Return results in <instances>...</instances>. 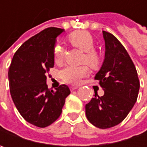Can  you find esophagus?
I'll use <instances>...</instances> for the list:
<instances>
[{"label":"esophagus","mask_w":147,"mask_h":147,"mask_svg":"<svg viewBox=\"0 0 147 147\" xmlns=\"http://www.w3.org/2000/svg\"><path fill=\"white\" fill-rule=\"evenodd\" d=\"M78 88V87H70V90L71 91H74V90H76Z\"/></svg>","instance_id":"obj_1"}]
</instances>
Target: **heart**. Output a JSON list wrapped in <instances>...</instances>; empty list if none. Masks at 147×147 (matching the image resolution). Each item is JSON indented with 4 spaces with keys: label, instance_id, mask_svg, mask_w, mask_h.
I'll use <instances>...</instances> for the list:
<instances>
[{
    "label": "heart",
    "instance_id": "1",
    "mask_svg": "<svg viewBox=\"0 0 147 147\" xmlns=\"http://www.w3.org/2000/svg\"><path fill=\"white\" fill-rule=\"evenodd\" d=\"M72 46L84 51L82 62L86 63L91 68H96L100 64V56L94 51L95 43L92 36L87 31H76L70 33L68 37ZM65 58V49L62 46L57 45L54 49V59L55 63H60ZM88 73L86 65L68 66L60 72L62 79L67 83L77 85L80 83L81 79L87 76Z\"/></svg>",
    "mask_w": 147,
    "mask_h": 147
}]
</instances>
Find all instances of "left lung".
I'll use <instances>...</instances> for the list:
<instances>
[{"instance_id": "8db88e82", "label": "left lung", "mask_w": 147, "mask_h": 147, "mask_svg": "<svg viewBox=\"0 0 147 147\" xmlns=\"http://www.w3.org/2000/svg\"><path fill=\"white\" fill-rule=\"evenodd\" d=\"M105 59L96 74L104 95L95 96L86 105L88 121L99 128L120 123L132 110L138 96L140 82L135 65L126 49L113 34L103 31Z\"/></svg>"}]
</instances>
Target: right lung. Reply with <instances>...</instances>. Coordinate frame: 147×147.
Segmentation results:
<instances>
[{
  "label": "right lung",
  "mask_w": 147,
  "mask_h": 147,
  "mask_svg": "<svg viewBox=\"0 0 147 147\" xmlns=\"http://www.w3.org/2000/svg\"><path fill=\"white\" fill-rule=\"evenodd\" d=\"M65 31L47 28L26 41L14 55L8 72L10 95L26 121L39 127L53 123L60 115L70 90L65 84L50 90L47 73L53 68L56 37Z\"/></svg>",
  "instance_id": "obj_1"
}]
</instances>
